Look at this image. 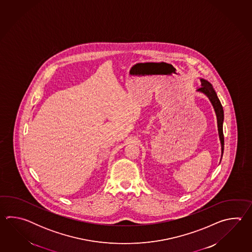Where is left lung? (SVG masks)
<instances>
[{"label":"left lung","mask_w":252,"mask_h":252,"mask_svg":"<svg viewBox=\"0 0 252 252\" xmlns=\"http://www.w3.org/2000/svg\"><path fill=\"white\" fill-rule=\"evenodd\" d=\"M196 92L204 94V95L208 97L210 102L212 103L214 109V112L217 117V125H218V133H219L220 141L221 145V158L223 154V145H224V137H223V130H222V124H223V109L221 103L220 102L219 98L217 96L216 92L214 91L212 84L208 81L201 78V87L196 90Z\"/></svg>","instance_id":"obj_1"}]
</instances>
